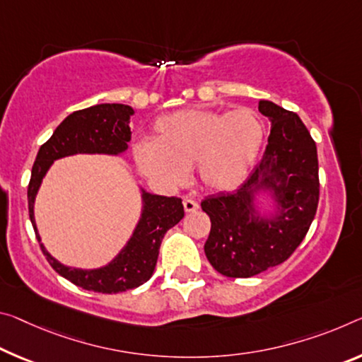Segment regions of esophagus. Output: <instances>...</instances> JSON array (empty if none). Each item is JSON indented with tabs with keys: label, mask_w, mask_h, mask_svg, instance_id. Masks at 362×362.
<instances>
[{
	"label": "esophagus",
	"mask_w": 362,
	"mask_h": 362,
	"mask_svg": "<svg viewBox=\"0 0 362 362\" xmlns=\"http://www.w3.org/2000/svg\"><path fill=\"white\" fill-rule=\"evenodd\" d=\"M198 208H199V204L194 202V199H192V198L183 199V209H185V212H194V211H198Z\"/></svg>",
	"instance_id": "obj_1"
}]
</instances>
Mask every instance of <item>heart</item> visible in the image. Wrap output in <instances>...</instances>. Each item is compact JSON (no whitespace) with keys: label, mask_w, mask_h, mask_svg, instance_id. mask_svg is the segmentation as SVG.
<instances>
[{"label":"heart","mask_w":362,"mask_h":362,"mask_svg":"<svg viewBox=\"0 0 362 362\" xmlns=\"http://www.w3.org/2000/svg\"><path fill=\"white\" fill-rule=\"evenodd\" d=\"M262 141V120L248 107L182 109L159 117L153 143H136L134 156L143 174L163 185H180L193 169L203 185L227 190L245 179Z\"/></svg>","instance_id":"heart-1"}]
</instances>
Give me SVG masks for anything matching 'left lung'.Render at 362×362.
Returning <instances> with one entry per match:
<instances>
[{
	"label": "left lung",
	"instance_id": "obj_1",
	"mask_svg": "<svg viewBox=\"0 0 362 362\" xmlns=\"http://www.w3.org/2000/svg\"><path fill=\"white\" fill-rule=\"evenodd\" d=\"M272 127L262 159L240 188L206 197L211 232L204 253L217 272L246 279L279 266L305 240L319 204L317 148L296 112L259 101ZM271 187L281 206L275 220L254 214V193Z\"/></svg>",
	"mask_w": 362,
	"mask_h": 362
}]
</instances>
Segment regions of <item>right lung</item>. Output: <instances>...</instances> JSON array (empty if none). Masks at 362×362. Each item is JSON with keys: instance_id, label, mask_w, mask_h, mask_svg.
Here are the masks:
<instances>
[{"instance_id": "obj_1", "label": "right lung", "mask_w": 362, "mask_h": 362, "mask_svg": "<svg viewBox=\"0 0 362 362\" xmlns=\"http://www.w3.org/2000/svg\"><path fill=\"white\" fill-rule=\"evenodd\" d=\"M132 114L134 109L125 105H96L72 112L62 120L51 139L40 146L27 188L28 216L49 266L69 282L96 293H119L136 288L151 279L165 232L185 216L182 199L143 193V214L134 237L116 259L96 271L62 266L43 248L33 219V203L40 183L53 160L77 153L117 154L127 150L132 139L129 125Z\"/></svg>"}]
</instances>
